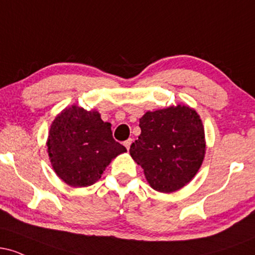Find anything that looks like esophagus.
Wrapping results in <instances>:
<instances>
[{"label":"esophagus","instance_id":"34e87169","mask_svg":"<svg viewBox=\"0 0 255 255\" xmlns=\"http://www.w3.org/2000/svg\"><path fill=\"white\" fill-rule=\"evenodd\" d=\"M131 142H133V139H128V140H126V141L124 142V145L126 146V148H127V150H129Z\"/></svg>","mask_w":255,"mask_h":255}]
</instances>
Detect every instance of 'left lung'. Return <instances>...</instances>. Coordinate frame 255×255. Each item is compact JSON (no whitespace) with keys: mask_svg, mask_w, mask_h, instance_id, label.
<instances>
[{"mask_svg":"<svg viewBox=\"0 0 255 255\" xmlns=\"http://www.w3.org/2000/svg\"><path fill=\"white\" fill-rule=\"evenodd\" d=\"M130 156L153 189L171 193L195 176L205 156V133L197 111L187 105L147 111L140 119Z\"/></svg>","mask_w":255,"mask_h":255,"instance_id":"1","label":"left lung"}]
</instances>
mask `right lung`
Wrapping results in <instances>:
<instances>
[{"label":"right lung","instance_id":"add662e5","mask_svg":"<svg viewBox=\"0 0 255 255\" xmlns=\"http://www.w3.org/2000/svg\"><path fill=\"white\" fill-rule=\"evenodd\" d=\"M113 137L111 125L98 111L72 105L52 122L48 152L58 177L72 187L91 186L102 177L111 159L126 152Z\"/></svg>","mask_w":255,"mask_h":255}]
</instances>
